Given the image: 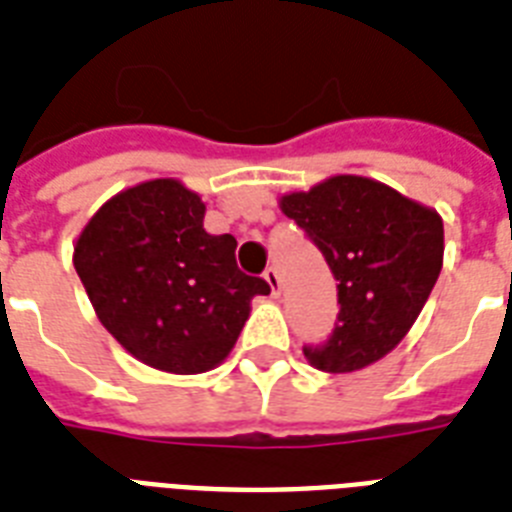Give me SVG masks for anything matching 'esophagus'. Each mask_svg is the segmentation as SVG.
Instances as JSON below:
<instances>
[{
    "label": "esophagus",
    "mask_w": 512,
    "mask_h": 512,
    "mask_svg": "<svg viewBox=\"0 0 512 512\" xmlns=\"http://www.w3.org/2000/svg\"><path fill=\"white\" fill-rule=\"evenodd\" d=\"M263 276H265V281H268V287H271L273 295H279V292H281V276H279V271H276V268H268V271H265Z\"/></svg>",
    "instance_id": "obj_1"
}]
</instances>
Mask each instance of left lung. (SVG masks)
<instances>
[{"label": "left lung", "instance_id": "obj_1", "mask_svg": "<svg viewBox=\"0 0 512 512\" xmlns=\"http://www.w3.org/2000/svg\"><path fill=\"white\" fill-rule=\"evenodd\" d=\"M337 281L335 329L303 345L321 372H356L396 348L428 303L444 260V223L433 209L369 177H329L281 199Z\"/></svg>", "mask_w": 512, "mask_h": 512}]
</instances>
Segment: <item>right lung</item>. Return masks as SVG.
<instances>
[{"label": "right lung", "instance_id": "right-lung-1", "mask_svg": "<svg viewBox=\"0 0 512 512\" xmlns=\"http://www.w3.org/2000/svg\"><path fill=\"white\" fill-rule=\"evenodd\" d=\"M74 268L100 324L143 364L175 374L220 364L249 300L271 292L236 265L231 233L204 231V204L177 180L106 201L76 241Z\"/></svg>", "mask_w": 512, "mask_h": 512}]
</instances>
